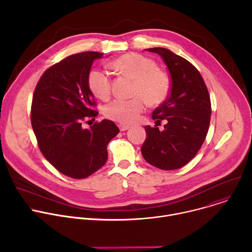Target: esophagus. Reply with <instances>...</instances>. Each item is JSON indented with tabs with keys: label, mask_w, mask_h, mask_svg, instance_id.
<instances>
[{
	"label": "esophagus",
	"mask_w": 252,
	"mask_h": 252,
	"mask_svg": "<svg viewBox=\"0 0 252 252\" xmlns=\"http://www.w3.org/2000/svg\"><path fill=\"white\" fill-rule=\"evenodd\" d=\"M119 127H120V129H121V131H125V130H126V129H128L130 126H126V125H119Z\"/></svg>",
	"instance_id": "obj_1"
}]
</instances>
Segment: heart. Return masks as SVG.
<instances>
[{
    "label": "heart",
    "mask_w": 252,
    "mask_h": 252,
    "mask_svg": "<svg viewBox=\"0 0 252 252\" xmlns=\"http://www.w3.org/2000/svg\"><path fill=\"white\" fill-rule=\"evenodd\" d=\"M111 66L134 80L133 94L137 95L110 102L104 107L106 118L122 124H131L145 109L146 100L151 104H158L166 98L169 81L152 60L129 53L113 61ZM89 87L96 97L105 99L111 94V79L105 71L93 69L89 75Z\"/></svg>",
    "instance_id": "obj_1"
}]
</instances>
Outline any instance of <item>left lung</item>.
<instances>
[{"mask_svg": "<svg viewBox=\"0 0 252 252\" xmlns=\"http://www.w3.org/2000/svg\"><path fill=\"white\" fill-rule=\"evenodd\" d=\"M146 51L161 57L168 68L171 88L167 98L153 112V120H165L164 129L146 126L147 138L140 149L143 158L163 170L189 162L206 137L211 104L207 88L196 67L164 48Z\"/></svg>", "mask_w": 252, "mask_h": 252, "instance_id": "8db88e82", "label": "left lung"}]
</instances>
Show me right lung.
<instances>
[{
    "mask_svg": "<svg viewBox=\"0 0 252 252\" xmlns=\"http://www.w3.org/2000/svg\"><path fill=\"white\" fill-rule=\"evenodd\" d=\"M101 53L71 55L48 68L35 87L31 122L39 148L63 174L86 178L99 169L107 159L106 147L120 129L109 120L94 123L90 128L82 124L97 112L89 87L94 61Z\"/></svg>",
    "mask_w": 252,
    "mask_h": 252,
    "instance_id": "1",
    "label": "right lung"
}]
</instances>
